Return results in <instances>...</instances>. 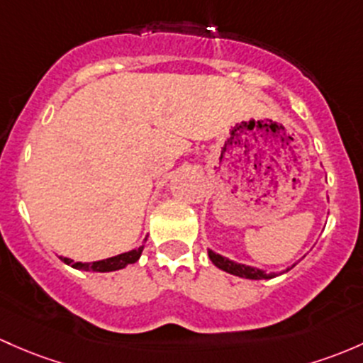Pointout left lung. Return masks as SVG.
<instances>
[{
    "mask_svg": "<svg viewBox=\"0 0 363 363\" xmlns=\"http://www.w3.org/2000/svg\"><path fill=\"white\" fill-rule=\"evenodd\" d=\"M208 257H211V261L217 266V268L223 269V272H226V273L236 274V277L249 278V280H268V278L277 277L274 273H266V272H262V269L252 268V266L238 264V262L230 261V259L223 257V255L216 254V252H212V250H208ZM289 269L291 268H287V272Z\"/></svg>",
    "mask_w": 363,
    "mask_h": 363,
    "instance_id": "1",
    "label": "left lung"
}]
</instances>
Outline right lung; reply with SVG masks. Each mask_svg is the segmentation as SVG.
<instances>
[{"instance_id": "obj_1", "label": "right lung", "mask_w": 363, "mask_h": 363, "mask_svg": "<svg viewBox=\"0 0 363 363\" xmlns=\"http://www.w3.org/2000/svg\"><path fill=\"white\" fill-rule=\"evenodd\" d=\"M144 247H139V249H133L130 252H125V254L114 255V257L104 259V261H95V262H74L72 259L67 257H60L66 264L72 266L76 269H83V272H101V273H108V272H116V269L125 268V266L133 264L137 262V259L140 257L143 254Z\"/></svg>"}]
</instances>
